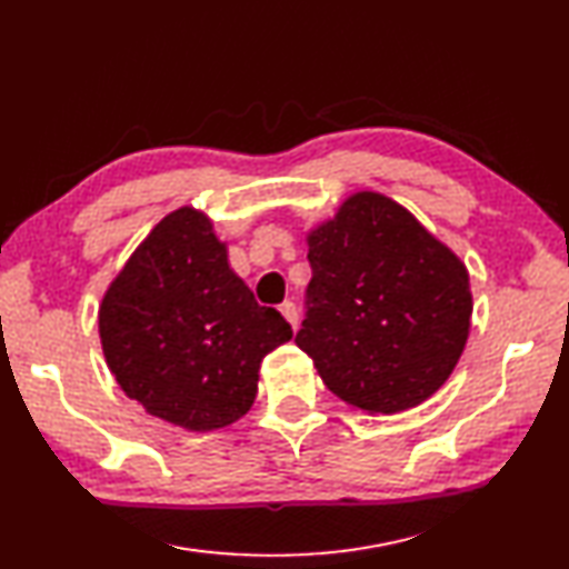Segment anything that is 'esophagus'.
<instances>
[{
    "label": "esophagus",
    "instance_id": "obj_1",
    "mask_svg": "<svg viewBox=\"0 0 569 569\" xmlns=\"http://www.w3.org/2000/svg\"><path fill=\"white\" fill-rule=\"evenodd\" d=\"M279 310H281V315L286 317V322H288L290 327H293V331H298V308H296V302L286 300Z\"/></svg>",
    "mask_w": 569,
    "mask_h": 569
}]
</instances>
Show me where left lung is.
<instances>
[{
  "instance_id": "1",
  "label": "left lung",
  "mask_w": 569,
  "mask_h": 569,
  "mask_svg": "<svg viewBox=\"0 0 569 569\" xmlns=\"http://www.w3.org/2000/svg\"><path fill=\"white\" fill-rule=\"evenodd\" d=\"M312 281L296 343L341 401L399 413L430 399L457 368L471 329L463 261L401 203L348 197L308 232Z\"/></svg>"
}]
</instances>
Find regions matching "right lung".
<instances>
[{
	"label": "right lung",
	"mask_w": 569,
	"mask_h": 569,
	"mask_svg": "<svg viewBox=\"0 0 569 569\" xmlns=\"http://www.w3.org/2000/svg\"><path fill=\"white\" fill-rule=\"evenodd\" d=\"M110 372L151 416L192 432L236 423L252 409L259 366L293 329L228 267L207 213H168L100 302Z\"/></svg>",
	"instance_id": "add662e5"
}]
</instances>
